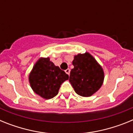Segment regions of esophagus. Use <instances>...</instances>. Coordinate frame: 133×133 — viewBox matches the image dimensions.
Instances as JSON below:
<instances>
[{"label":"esophagus","mask_w":133,"mask_h":133,"mask_svg":"<svg viewBox=\"0 0 133 133\" xmlns=\"http://www.w3.org/2000/svg\"><path fill=\"white\" fill-rule=\"evenodd\" d=\"M70 69H67L66 70H65V72L69 75H70Z\"/></svg>","instance_id":"esophagus-1"}]
</instances>
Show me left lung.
<instances>
[{
    "label": "left lung",
    "instance_id": "1",
    "mask_svg": "<svg viewBox=\"0 0 133 133\" xmlns=\"http://www.w3.org/2000/svg\"><path fill=\"white\" fill-rule=\"evenodd\" d=\"M69 81L76 93L90 97L101 87L104 81L103 68L88 52L75 55Z\"/></svg>",
    "mask_w": 133,
    "mask_h": 133
}]
</instances>
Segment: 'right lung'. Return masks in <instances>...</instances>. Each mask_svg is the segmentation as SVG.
I'll return each mask as SVG.
<instances>
[{"label":"right lung","instance_id":"1","mask_svg":"<svg viewBox=\"0 0 133 133\" xmlns=\"http://www.w3.org/2000/svg\"><path fill=\"white\" fill-rule=\"evenodd\" d=\"M69 75L49 58H39L29 75V83L34 92L45 99L55 97L61 84L69 79Z\"/></svg>","mask_w":133,"mask_h":133}]
</instances>
